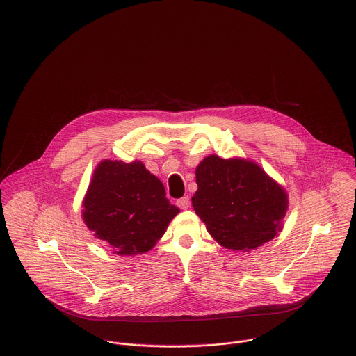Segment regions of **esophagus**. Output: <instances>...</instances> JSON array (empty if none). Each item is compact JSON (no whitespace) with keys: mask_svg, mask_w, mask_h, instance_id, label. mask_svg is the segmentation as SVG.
I'll return each instance as SVG.
<instances>
[{"mask_svg":"<svg viewBox=\"0 0 356 356\" xmlns=\"http://www.w3.org/2000/svg\"><path fill=\"white\" fill-rule=\"evenodd\" d=\"M178 206L182 209V210H186V209H189V206H191V202H189V197L188 196H184V197H181V199H178Z\"/></svg>","mask_w":356,"mask_h":356,"instance_id":"esophagus-1","label":"esophagus"}]
</instances>
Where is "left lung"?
Masks as SVG:
<instances>
[{
  "instance_id": "obj_1",
  "label": "left lung",
  "mask_w": 356,
  "mask_h": 356,
  "mask_svg": "<svg viewBox=\"0 0 356 356\" xmlns=\"http://www.w3.org/2000/svg\"><path fill=\"white\" fill-rule=\"evenodd\" d=\"M192 206L224 248L249 252L282 231L286 191L252 160L204 157L196 167Z\"/></svg>"
}]
</instances>
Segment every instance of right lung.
Listing matches in <instances>:
<instances>
[{"mask_svg": "<svg viewBox=\"0 0 356 356\" xmlns=\"http://www.w3.org/2000/svg\"><path fill=\"white\" fill-rule=\"evenodd\" d=\"M82 207L86 227L120 256L149 252L179 213L163 182L138 160L100 161Z\"/></svg>", "mask_w": 356, "mask_h": 356, "instance_id": "right-lung-1", "label": "right lung"}]
</instances>
